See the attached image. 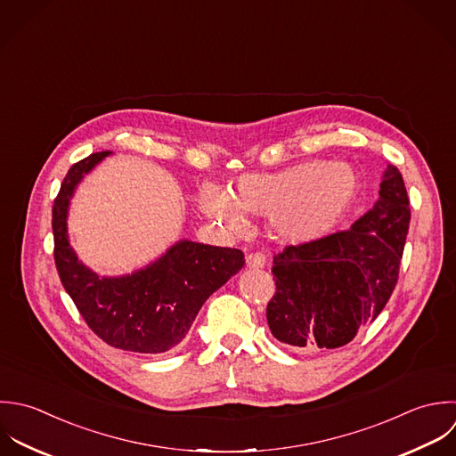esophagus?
Listing matches in <instances>:
<instances>
[{
	"label": "esophagus",
	"mask_w": 456,
	"mask_h": 456,
	"mask_svg": "<svg viewBox=\"0 0 456 456\" xmlns=\"http://www.w3.org/2000/svg\"><path fill=\"white\" fill-rule=\"evenodd\" d=\"M266 265V256L263 252H252L247 256L248 268H263Z\"/></svg>",
	"instance_id": "esophagus-1"
}]
</instances>
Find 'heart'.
I'll use <instances>...</instances> for the list:
<instances>
[{"instance_id":"b5f03b06","label":"heart","mask_w":456,"mask_h":456,"mask_svg":"<svg viewBox=\"0 0 456 456\" xmlns=\"http://www.w3.org/2000/svg\"><path fill=\"white\" fill-rule=\"evenodd\" d=\"M359 193L361 179L350 165L311 159L270 174L241 175L229 191L204 186L199 202L227 229H240L243 213L270 216L282 241L304 245L329 236Z\"/></svg>"}]
</instances>
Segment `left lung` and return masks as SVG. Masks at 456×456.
I'll return each instance as SVG.
<instances>
[{
    "label": "left lung",
    "mask_w": 456,
    "mask_h": 456,
    "mask_svg": "<svg viewBox=\"0 0 456 456\" xmlns=\"http://www.w3.org/2000/svg\"><path fill=\"white\" fill-rule=\"evenodd\" d=\"M379 193L348 231L273 257L277 291L266 320L273 338L293 352L348 345L389 302L411 224L407 188L395 165H387Z\"/></svg>",
    "instance_id": "obj_1"
}]
</instances>
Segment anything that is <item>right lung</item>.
<instances>
[{"mask_svg":"<svg viewBox=\"0 0 456 456\" xmlns=\"http://www.w3.org/2000/svg\"><path fill=\"white\" fill-rule=\"evenodd\" d=\"M110 151L74 163L53 204L54 263L60 281L86 325L113 348L163 354L188 334L204 302L243 265L238 248L179 240L151 265L120 277H101L85 266L69 243L70 199Z\"/></svg>","mask_w":456,"mask_h":456,"instance_id":"1","label":"right lung"}]
</instances>
